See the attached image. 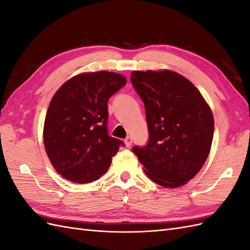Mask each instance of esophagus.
<instances>
[{"instance_id": "esophagus-1", "label": "esophagus", "mask_w": 250, "mask_h": 250, "mask_svg": "<svg viewBox=\"0 0 250 250\" xmlns=\"http://www.w3.org/2000/svg\"><path fill=\"white\" fill-rule=\"evenodd\" d=\"M124 142H125L126 147H130L131 144H132V138L131 137H127Z\"/></svg>"}]
</instances>
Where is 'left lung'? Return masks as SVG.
<instances>
[{"instance_id":"obj_1","label":"left lung","mask_w":250,"mask_h":250,"mask_svg":"<svg viewBox=\"0 0 250 250\" xmlns=\"http://www.w3.org/2000/svg\"><path fill=\"white\" fill-rule=\"evenodd\" d=\"M131 83L145 105L149 139L132 148L146 175L178 188L195 177L208 156L214 117L191 81L173 71H134Z\"/></svg>"}]
</instances>
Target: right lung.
Here are the masks:
<instances>
[{"mask_svg":"<svg viewBox=\"0 0 250 250\" xmlns=\"http://www.w3.org/2000/svg\"><path fill=\"white\" fill-rule=\"evenodd\" d=\"M126 84L122 75L100 71L77 75L53 96L43 144L53 167L65 179L87 184L106 173L124 143L107 130V102Z\"/></svg>","mask_w":250,"mask_h":250,"instance_id":"add662e5","label":"right lung"}]
</instances>
